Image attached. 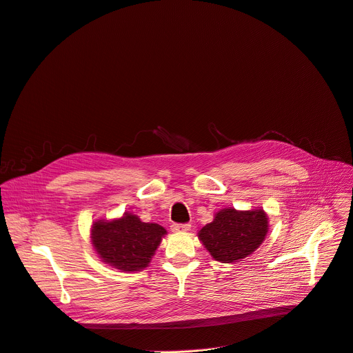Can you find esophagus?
<instances>
[{
	"mask_svg": "<svg viewBox=\"0 0 353 353\" xmlns=\"http://www.w3.org/2000/svg\"><path fill=\"white\" fill-rule=\"evenodd\" d=\"M172 231L177 234H183L190 231V225L189 223H173L172 225Z\"/></svg>",
	"mask_w": 353,
	"mask_h": 353,
	"instance_id": "34e87169",
	"label": "esophagus"
}]
</instances>
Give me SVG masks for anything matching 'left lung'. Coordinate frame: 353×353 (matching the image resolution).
<instances>
[{"label": "left lung", "instance_id": "1", "mask_svg": "<svg viewBox=\"0 0 353 353\" xmlns=\"http://www.w3.org/2000/svg\"><path fill=\"white\" fill-rule=\"evenodd\" d=\"M268 229V214L261 208H225L214 213L213 221L197 232V238L214 261L232 264L256 251Z\"/></svg>", "mask_w": 353, "mask_h": 353}]
</instances>
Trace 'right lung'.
<instances>
[{"label":"right lung","mask_w":353,"mask_h":353,"mask_svg":"<svg viewBox=\"0 0 353 353\" xmlns=\"http://www.w3.org/2000/svg\"><path fill=\"white\" fill-rule=\"evenodd\" d=\"M165 235L161 225L143 222L131 212L114 219H97L90 226V243L101 261L124 272L148 267Z\"/></svg>","instance_id":"1"}]
</instances>
